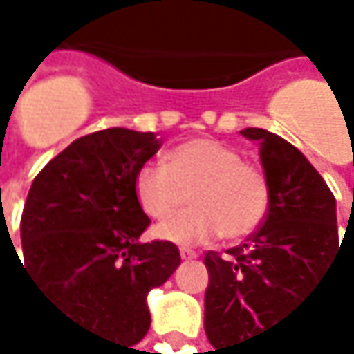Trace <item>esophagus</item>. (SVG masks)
I'll list each match as a JSON object with an SVG mask.
<instances>
[{
	"mask_svg": "<svg viewBox=\"0 0 354 354\" xmlns=\"http://www.w3.org/2000/svg\"><path fill=\"white\" fill-rule=\"evenodd\" d=\"M180 257L185 261H191V259H197V252L191 250V248H180Z\"/></svg>",
	"mask_w": 354,
	"mask_h": 354,
	"instance_id": "esophagus-1",
	"label": "esophagus"
}]
</instances>
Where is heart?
<instances>
[{
	"label": "heart",
	"mask_w": 354,
	"mask_h": 354,
	"mask_svg": "<svg viewBox=\"0 0 354 354\" xmlns=\"http://www.w3.org/2000/svg\"><path fill=\"white\" fill-rule=\"evenodd\" d=\"M189 213L171 218L186 203ZM136 197L146 216L171 221L157 236L174 244H201L221 234L227 242L248 238L268 216L272 189L268 174L238 148L212 138L183 142L167 153L165 167L144 165L136 176Z\"/></svg>",
	"instance_id": "b5f03b06"
}]
</instances>
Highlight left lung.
I'll use <instances>...</instances> for the list:
<instances>
[{
    "instance_id": "obj_1",
    "label": "left lung",
    "mask_w": 354,
    "mask_h": 354,
    "mask_svg": "<svg viewBox=\"0 0 354 354\" xmlns=\"http://www.w3.org/2000/svg\"><path fill=\"white\" fill-rule=\"evenodd\" d=\"M240 133L261 142L272 199L263 225L244 244L203 254L210 276L203 329L216 354H236L227 351L261 337L295 312L344 244L337 238L335 197L312 163L266 129Z\"/></svg>"
}]
</instances>
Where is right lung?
I'll return each mask as SVG.
<instances>
[{"label": "right lung", "mask_w": 354, "mask_h": 354, "mask_svg": "<svg viewBox=\"0 0 354 354\" xmlns=\"http://www.w3.org/2000/svg\"><path fill=\"white\" fill-rule=\"evenodd\" d=\"M159 148L151 131L82 136L35 176L21 216V266L37 291L118 348L146 335V295L180 266L176 244L140 242L151 218L136 197V176Z\"/></svg>", "instance_id": "obj_1"}]
</instances>
